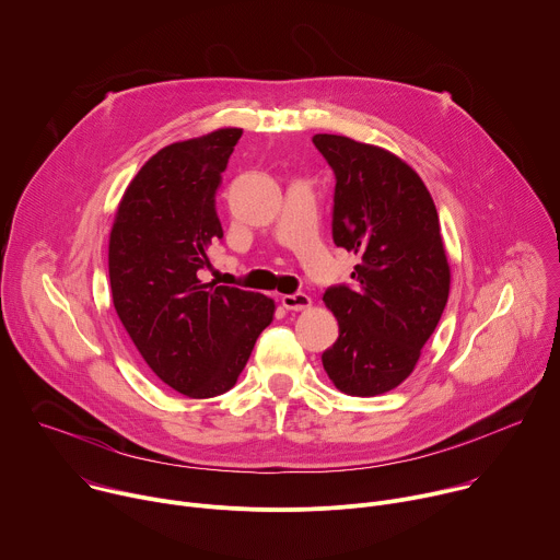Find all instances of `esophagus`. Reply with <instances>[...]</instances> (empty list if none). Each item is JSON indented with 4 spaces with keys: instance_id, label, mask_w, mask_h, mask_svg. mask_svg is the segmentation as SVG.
<instances>
[{
    "instance_id": "1",
    "label": "esophagus",
    "mask_w": 560,
    "mask_h": 560,
    "mask_svg": "<svg viewBox=\"0 0 560 560\" xmlns=\"http://www.w3.org/2000/svg\"><path fill=\"white\" fill-rule=\"evenodd\" d=\"M281 303L285 310H292V312H299V310H307L312 305V299L303 292H294V294H285L281 296Z\"/></svg>"
}]
</instances>
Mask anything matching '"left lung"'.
<instances>
[{
	"label": "left lung",
	"instance_id": "8db88e82",
	"mask_svg": "<svg viewBox=\"0 0 560 560\" xmlns=\"http://www.w3.org/2000/svg\"><path fill=\"white\" fill-rule=\"evenodd\" d=\"M337 186L332 238L357 255L352 285L324 301L339 339L322 354L332 383L376 396L410 376L450 294L439 212L421 177L396 154L341 135H314Z\"/></svg>",
	"mask_w": 560,
	"mask_h": 560
}]
</instances>
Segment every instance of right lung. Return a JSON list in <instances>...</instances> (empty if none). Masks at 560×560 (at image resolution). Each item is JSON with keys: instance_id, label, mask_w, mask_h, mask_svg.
<instances>
[{"instance_id": "right-lung-1", "label": "right lung", "mask_w": 560, "mask_h": 560, "mask_svg": "<svg viewBox=\"0 0 560 560\" xmlns=\"http://www.w3.org/2000/svg\"><path fill=\"white\" fill-rule=\"evenodd\" d=\"M242 128L177 141L152 154L117 208L108 246L113 303L148 368L190 398L228 392L275 301L203 283L208 246L223 238L214 195Z\"/></svg>"}]
</instances>
